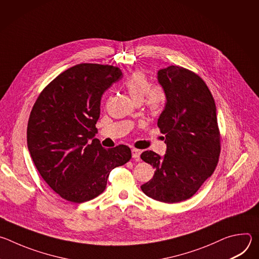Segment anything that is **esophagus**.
<instances>
[{"label":"esophagus","mask_w":259,"mask_h":259,"mask_svg":"<svg viewBox=\"0 0 259 259\" xmlns=\"http://www.w3.org/2000/svg\"><path fill=\"white\" fill-rule=\"evenodd\" d=\"M131 153H132V158H134V159H139L140 158V155H141V151L140 150L132 149Z\"/></svg>","instance_id":"34e87169"}]
</instances>
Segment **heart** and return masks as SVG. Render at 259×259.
<instances>
[{
	"label": "heart",
	"mask_w": 259,
	"mask_h": 259,
	"mask_svg": "<svg viewBox=\"0 0 259 259\" xmlns=\"http://www.w3.org/2000/svg\"><path fill=\"white\" fill-rule=\"evenodd\" d=\"M150 81L141 71H135L124 82V88L136 103L142 100L152 114H158L162 109L166 94L160 86H149Z\"/></svg>",
	"instance_id": "obj_1"
}]
</instances>
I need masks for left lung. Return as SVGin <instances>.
I'll return each instance as SVG.
<instances>
[{
	"label": "left lung",
	"instance_id": "left-lung-1",
	"mask_svg": "<svg viewBox=\"0 0 259 259\" xmlns=\"http://www.w3.org/2000/svg\"><path fill=\"white\" fill-rule=\"evenodd\" d=\"M166 105L158 119L166 154L145 151L140 158L155 169L142 192L163 203L193 197L214 172L220 154L216 106L205 82L195 72L170 65L158 71Z\"/></svg>",
	"mask_w": 259,
	"mask_h": 259
}]
</instances>
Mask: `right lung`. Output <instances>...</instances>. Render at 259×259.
<instances>
[{
	"mask_svg": "<svg viewBox=\"0 0 259 259\" xmlns=\"http://www.w3.org/2000/svg\"><path fill=\"white\" fill-rule=\"evenodd\" d=\"M122 78L113 65L80 63L57 76L39 95L27 124L35 168L61 198L83 203L99 196L109 172L131 159L127 145L104 149L95 126L106 89Z\"/></svg>",
	"mask_w": 259,
	"mask_h": 259,
	"instance_id": "add662e5",
	"label": "right lung"
}]
</instances>
